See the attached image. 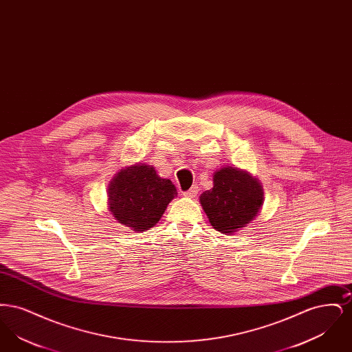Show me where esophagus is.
I'll return each mask as SVG.
<instances>
[{"mask_svg": "<svg viewBox=\"0 0 352 352\" xmlns=\"http://www.w3.org/2000/svg\"><path fill=\"white\" fill-rule=\"evenodd\" d=\"M198 192H199V187L197 184H194L190 190L184 191V197H186V198H195L198 195Z\"/></svg>", "mask_w": 352, "mask_h": 352, "instance_id": "1", "label": "esophagus"}]
</instances>
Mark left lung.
Listing matches in <instances>:
<instances>
[{
  "label": "left lung",
  "instance_id": "8db88e82",
  "mask_svg": "<svg viewBox=\"0 0 352 352\" xmlns=\"http://www.w3.org/2000/svg\"><path fill=\"white\" fill-rule=\"evenodd\" d=\"M263 188L250 174L224 168L214 175V187L201 195V203L210 223L223 234H234L258 214Z\"/></svg>",
  "mask_w": 352,
  "mask_h": 352
}]
</instances>
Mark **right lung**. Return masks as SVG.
<instances>
[{"label":"right lung","mask_w":352,"mask_h":352,"mask_svg":"<svg viewBox=\"0 0 352 352\" xmlns=\"http://www.w3.org/2000/svg\"><path fill=\"white\" fill-rule=\"evenodd\" d=\"M177 194L173 182L158 177L153 166L135 165L121 170L112 179L109 210L120 223L141 232L158 223Z\"/></svg>","instance_id":"right-lung-1"}]
</instances>
